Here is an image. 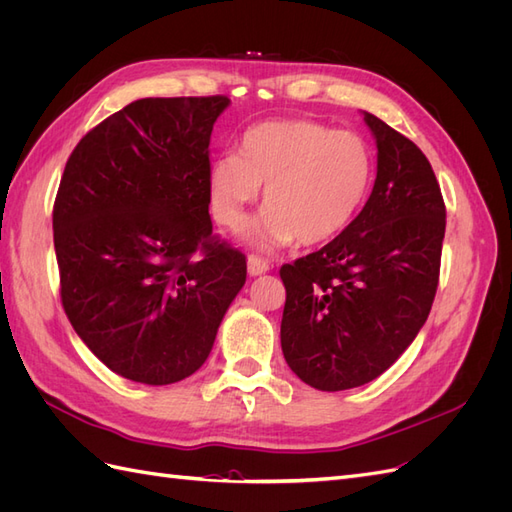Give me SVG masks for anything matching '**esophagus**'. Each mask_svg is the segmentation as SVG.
Segmentation results:
<instances>
[{
	"instance_id": "34e87169",
	"label": "esophagus",
	"mask_w": 512,
	"mask_h": 512,
	"mask_svg": "<svg viewBox=\"0 0 512 512\" xmlns=\"http://www.w3.org/2000/svg\"><path fill=\"white\" fill-rule=\"evenodd\" d=\"M269 269L271 267H269V262L265 258H260V256H250V258H247V273H250L252 277L267 273Z\"/></svg>"
}]
</instances>
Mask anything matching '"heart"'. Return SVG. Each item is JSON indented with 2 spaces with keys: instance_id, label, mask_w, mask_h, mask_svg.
Returning <instances> with one entry per match:
<instances>
[{
  "instance_id": "1",
  "label": "heart",
  "mask_w": 512,
  "mask_h": 512,
  "mask_svg": "<svg viewBox=\"0 0 512 512\" xmlns=\"http://www.w3.org/2000/svg\"><path fill=\"white\" fill-rule=\"evenodd\" d=\"M374 183V153L365 138L309 119L265 121L250 128L239 156L209 168L211 213L239 230L260 188L265 211L245 241L280 247L294 239L314 247L337 239L361 213Z\"/></svg>"
}]
</instances>
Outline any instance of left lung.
I'll use <instances>...</instances> for the list:
<instances>
[{
    "label": "left lung",
    "instance_id": "obj_1",
    "mask_svg": "<svg viewBox=\"0 0 512 512\" xmlns=\"http://www.w3.org/2000/svg\"><path fill=\"white\" fill-rule=\"evenodd\" d=\"M378 175L363 211L322 250L284 265L282 352L318 391L384 374L425 324L438 290L446 207L410 138L365 113Z\"/></svg>",
    "mask_w": 512,
    "mask_h": 512
}]
</instances>
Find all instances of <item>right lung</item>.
I'll list each match as a JSON object with an SVG mask.
<instances>
[{
	"label": "right lung",
	"instance_id": "add662e5",
	"mask_svg": "<svg viewBox=\"0 0 512 512\" xmlns=\"http://www.w3.org/2000/svg\"><path fill=\"white\" fill-rule=\"evenodd\" d=\"M226 96L143 98L74 147L53 207L61 305L117 376L173 384L207 361L245 284L213 237L209 143Z\"/></svg>",
	"mask_w": 512,
	"mask_h": 512
}]
</instances>
